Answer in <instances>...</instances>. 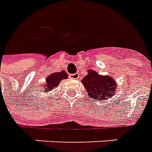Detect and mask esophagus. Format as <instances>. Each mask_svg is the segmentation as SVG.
Listing matches in <instances>:
<instances>
[{
    "instance_id": "obj_1",
    "label": "esophagus",
    "mask_w": 152,
    "mask_h": 152,
    "mask_svg": "<svg viewBox=\"0 0 152 152\" xmlns=\"http://www.w3.org/2000/svg\"><path fill=\"white\" fill-rule=\"evenodd\" d=\"M79 76V73H74V74H71L70 75V77L72 79H78Z\"/></svg>"
}]
</instances>
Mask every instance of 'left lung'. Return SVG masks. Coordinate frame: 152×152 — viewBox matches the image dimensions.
<instances>
[{
	"label": "left lung",
	"instance_id": "8db88e82",
	"mask_svg": "<svg viewBox=\"0 0 152 152\" xmlns=\"http://www.w3.org/2000/svg\"><path fill=\"white\" fill-rule=\"evenodd\" d=\"M88 73L81 81L88 96L99 101L113 96L115 92V80L109 76H100L93 70H89Z\"/></svg>",
	"mask_w": 152,
	"mask_h": 152
}]
</instances>
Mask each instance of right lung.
Returning a JSON list of instances; mask_svg holds the SVG:
<instances>
[{"mask_svg": "<svg viewBox=\"0 0 152 152\" xmlns=\"http://www.w3.org/2000/svg\"><path fill=\"white\" fill-rule=\"evenodd\" d=\"M67 76V74L64 72H56L52 73L51 75L47 77L46 79V84L44 85H42L41 88H43L42 89H44V93H47L48 91L53 90V88L56 86H58L59 83L63 79H66ZM43 93V92H42Z\"/></svg>", "mask_w": 152, "mask_h": 152, "instance_id": "add662e5", "label": "right lung"}]
</instances>
